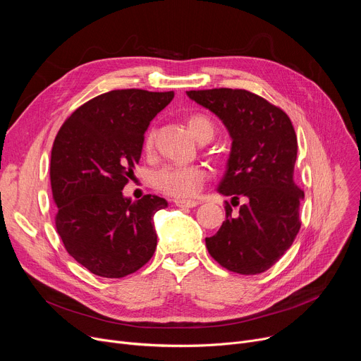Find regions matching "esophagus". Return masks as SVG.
<instances>
[{
	"mask_svg": "<svg viewBox=\"0 0 361 361\" xmlns=\"http://www.w3.org/2000/svg\"><path fill=\"white\" fill-rule=\"evenodd\" d=\"M174 203L178 207H196L199 204V202L196 200H176Z\"/></svg>",
	"mask_w": 361,
	"mask_h": 361,
	"instance_id": "obj_1",
	"label": "esophagus"
}]
</instances>
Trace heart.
Masks as SVG:
<instances>
[{"label":"heart","instance_id":"1","mask_svg":"<svg viewBox=\"0 0 361 361\" xmlns=\"http://www.w3.org/2000/svg\"><path fill=\"white\" fill-rule=\"evenodd\" d=\"M188 130L199 140L212 139L214 124L211 118L204 114H192L187 120ZM155 140V128H149L145 136V150H150ZM207 174L206 169L200 165H174L166 164L154 171L152 184L158 192L176 199L193 197L204 183Z\"/></svg>","mask_w":361,"mask_h":361}]
</instances>
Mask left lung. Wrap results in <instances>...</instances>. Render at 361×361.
Returning <instances> with one entry per match:
<instances>
[{"label": "left lung", "mask_w": 361, "mask_h": 361, "mask_svg": "<svg viewBox=\"0 0 361 361\" xmlns=\"http://www.w3.org/2000/svg\"><path fill=\"white\" fill-rule=\"evenodd\" d=\"M187 97L212 111L233 139L218 192L244 197L237 216L226 202L218 233L207 237L209 255L235 274L268 271L300 231L305 192L294 181L297 136L290 117L259 94L244 89L188 90Z\"/></svg>", "instance_id": "left-lung-1"}]
</instances>
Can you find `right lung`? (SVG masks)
<instances>
[{
	"label": "right lung",
	"mask_w": 361,
	"mask_h": 361,
	"mask_svg": "<svg viewBox=\"0 0 361 361\" xmlns=\"http://www.w3.org/2000/svg\"><path fill=\"white\" fill-rule=\"evenodd\" d=\"M174 92L111 90L75 109L51 152L55 226L66 250L92 274L123 278L157 249L154 215L166 200L131 202L123 188L139 164L145 131Z\"/></svg>",
	"instance_id": "1"
}]
</instances>
